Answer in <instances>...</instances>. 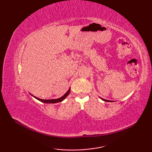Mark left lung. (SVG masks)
Returning <instances> with one entry per match:
<instances>
[{"label":"left lung","instance_id":"left-lung-1","mask_svg":"<svg viewBox=\"0 0 152 152\" xmlns=\"http://www.w3.org/2000/svg\"><path fill=\"white\" fill-rule=\"evenodd\" d=\"M103 101H106V102H110V101H108V100H106V99H102Z\"/></svg>","mask_w":152,"mask_h":152}]
</instances>
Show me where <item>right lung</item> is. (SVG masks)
I'll return each instance as SVG.
<instances>
[{
    "mask_svg": "<svg viewBox=\"0 0 152 152\" xmlns=\"http://www.w3.org/2000/svg\"><path fill=\"white\" fill-rule=\"evenodd\" d=\"M70 91V88L69 89V91H68L63 96H61V97H60V98H59V99H57L43 100V99H39V98H37V97H36V96H34V97L35 99H37V100H38V101H40L42 102H45V103H57V102H59L63 101V100H64V99H65L68 95H69Z\"/></svg>",
    "mask_w": 152,
    "mask_h": 152,
    "instance_id": "obj_1",
    "label": "right lung"
}]
</instances>
